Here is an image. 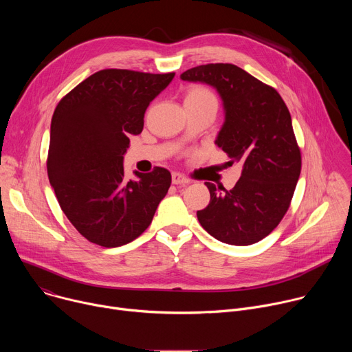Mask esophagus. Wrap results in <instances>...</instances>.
<instances>
[{"instance_id":"esophagus-1","label":"esophagus","mask_w":352,"mask_h":352,"mask_svg":"<svg viewBox=\"0 0 352 352\" xmlns=\"http://www.w3.org/2000/svg\"><path fill=\"white\" fill-rule=\"evenodd\" d=\"M171 178H173V184L174 185H185V184L189 182V179L185 175L179 174V173H173Z\"/></svg>"}]
</instances>
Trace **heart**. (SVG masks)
Instances as JSON below:
<instances>
[{
    "instance_id": "1",
    "label": "heart",
    "mask_w": 352,
    "mask_h": 352,
    "mask_svg": "<svg viewBox=\"0 0 352 352\" xmlns=\"http://www.w3.org/2000/svg\"><path fill=\"white\" fill-rule=\"evenodd\" d=\"M185 100H192V102H216V96L205 86H193L186 91Z\"/></svg>"
}]
</instances>
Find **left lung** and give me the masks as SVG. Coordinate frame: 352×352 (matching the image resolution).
I'll list each match as a JSON object with an SVG mask.
<instances>
[{
    "instance_id": "left-lung-1",
    "label": "left lung",
    "mask_w": 352,
    "mask_h": 352,
    "mask_svg": "<svg viewBox=\"0 0 352 352\" xmlns=\"http://www.w3.org/2000/svg\"><path fill=\"white\" fill-rule=\"evenodd\" d=\"M182 80L205 82L223 98L226 121L216 144L243 164L227 190L205 182L210 204L197 220L230 245H252L283 220L300 174V150L291 116L278 91L234 64H206L185 71Z\"/></svg>"
}]
</instances>
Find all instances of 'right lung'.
Returning a JSON list of instances; mask_svg holds the SVG:
<instances>
[{
  "label": "right lung",
  "instance_id": "1",
  "mask_svg": "<svg viewBox=\"0 0 352 352\" xmlns=\"http://www.w3.org/2000/svg\"><path fill=\"white\" fill-rule=\"evenodd\" d=\"M102 69L65 94L52 118L47 173L58 204L82 236L116 248L138 238L171 185L163 167L124 177L129 136L143 129L150 102L174 78Z\"/></svg>",
  "mask_w": 352,
  "mask_h": 352
}]
</instances>
